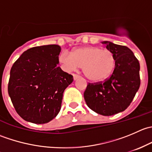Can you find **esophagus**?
Returning a JSON list of instances; mask_svg holds the SVG:
<instances>
[{
    "instance_id": "obj_1",
    "label": "esophagus",
    "mask_w": 152,
    "mask_h": 152,
    "mask_svg": "<svg viewBox=\"0 0 152 152\" xmlns=\"http://www.w3.org/2000/svg\"><path fill=\"white\" fill-rule=\"evenodd\" d=\"M73 79H74V80H76V79H78L79 78H80V76L78 74H73Z\"/></svg>"
}]
</instances>
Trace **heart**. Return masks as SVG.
<instances>
[{"mask_svg": "<svg viewBox=\"0 0 152 152\" xmlns=\"http://www.w3.org/2000/svg\"><path fill=\"white\" fill-rule=\"evenodd\" d=\"M59 59L67 71L82 66L84 74L92 81H102L111 75L115 66L113 52L96 46H86L76 49L73 53L65 50Z\"/></svg>", "mask_w": 152, "mask_h": 152, "instance_id": "heart-1", "label": "heart"}]
</instances>
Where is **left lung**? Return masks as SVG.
I'll use <instances>...</instances> for the list:
<instances>
[{"label": "left lung", "mask_w": 152, "mask_h": 152, "mask_svg": "<svg viewBox=\"0 0 152 152\" xmlns=\"http://www.w3.org/2000/svg\"><path fill=\"white\" fill-rule=\"evenodd\" d=\"M102 43L114 54L115 69L104 82L88 83L84 98L93 111L110 116L124 111L132 102L140 85V63L128 47L108 41Z\"/></svg>", "instance_id": "8db88e82"}]
</instances>
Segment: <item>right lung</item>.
I'll return each mask as SVG.
<instances>
[{
	"label": "right lung",
	"instance_id": "add662e5",
	"mask_svg": "<svg viewBox=\"0 0 152 152\" xmlns=\"http://www.w3.org/2000/svg\"><path fill=\"white\" fill-rule=\"evenodd\" d=\"M60 52L57 45L33 47L11 68L9 95L18 114L26 121L48 123L60 111L64 90L73 81L57 65Z\"/></svg>",
	"mask_w": 152,
	"mask_h": 152
}]
</instances>
